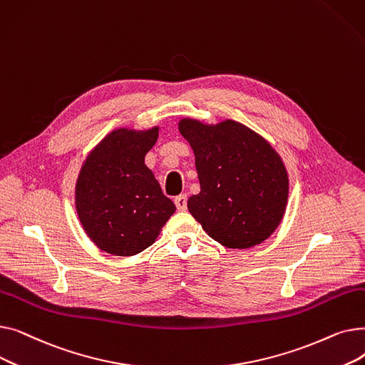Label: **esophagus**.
<instances>
[{
  "label": "esophagus",
  "instance_id": "34e87169",
  "mask_svg": "<svg viewBox=\"0 0 365 365\" xmlns=\"http://www.w3.org/2000/svg\"><path fill=\"white\" fill-rule=\"evenodd\" d=\"M175 204H176V208L179 210V212H185V210L187 208V197L186 194H182L179 197L175 198Z\"/></svg>",
  "mask_w": 365,
  "mask_h": 365
}]
</instances>
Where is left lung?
Returning <instances> with one entry per match:
<instances>
[{
	"label": "left lung",
	"instance_id": "obj_1",
	"mask_svg": "<svg viewBox=\"0 0 365 365\" xmlns=\"http://www.w3.org/2000/svg\"><path fill=\"white\" fill-rule=\"evenodd\" d=\"M195 153L201 192L187 200L190 215L227 248L260 244L282 220L289 178L272 146L237 121L179 123Z\"/></svg>",
	"mask_w": 365,
	"mask_h": 365
}]
</instances>
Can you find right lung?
Returning a JSON list of instances; mask_svg holds the SVG:
<instances>
[{"label": "right lung", "instance_id": "obj_1", "mask_svg": "<svg viewBox=\"0 0 365 365\" xmlns=\"http://www.w3.org/2000/svg\"><path fill=\"white\" fill-rule=\"evenodd\" d=\"M158 139L148 131L115 130L86 160L76 182V212L90 240L103 252L133 256L153 244L175 213L145 165V155Z\"/></svg>", "mask_w": 365, "mask_h": 365}]
</instances>
